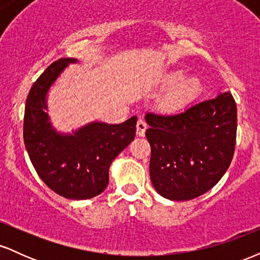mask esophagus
Here are the masks:
<instances>
[{"mask_svg":"<svg viewBox=\"0 0 260 260\" xmlns=\"http://www.w3.org/2000/svg\"><path fill=\"white\" fill-rule=\"evenodd\" d=\"M147 128H148L147 122L143 120V118L138 120V122H137V134H138L139 137H144L145 129H147Z\"/></svg>","mask_w":260,"mask_h":260,"instance_id":"1","label":"esophagus"}]
</instances>
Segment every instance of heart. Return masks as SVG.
I'll list each match as a JSON object with an SVG mask.
<instances>
[{
  "label": "heart",
  "mask_w": 260,
  "mask_h": 260,
  "mask_svg": "<svg viewBox=\"0 0 260 260\" xmlns=\"http://www.w3.org/2000/svg\"><path fill=\"white\" fill-rule=\"evenodd\" d=\"M184 72L175 71L166 78V86L171 88L164 95L161 106L168 111H176L192 101L201 92V80L196 77L184 78Z\"/></svg>",
  "instance_id": "obj_1"
}]
</instances>
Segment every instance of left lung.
<instances>
[{"label":"left lung","mask_w":260,"mask_h":260,"mask_svg":"<svg viewBox=\"0 0 260 260\" xmlns=\"http://www.w3.org/2000/svg\"><path fill=\"white\" fill-rule=\"evenodd\" d=\"M150 180L171 201L204 194L221 180L235 153L237 107L223 92L174 115L148 112Z\"/></svg>","instance_id":"left-lung-1"}]
</instances>
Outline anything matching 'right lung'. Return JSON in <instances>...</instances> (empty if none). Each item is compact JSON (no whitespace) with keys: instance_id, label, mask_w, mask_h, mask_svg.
<instances>
[{"instance_id":"right-lung-1","label":"right lung","mask_w":260,"mask_h":260,"mask_svg":"<svg viewBox=\"0 0 260 260\" xmlns=\"http://www.w3.org/2000/svg\"><path fill=\"white\" fill-rule=\"evenodd\" d=\"M74 58H59L32 84L25 103L23 137L39 177L68 199H90L105 190L111 162L136 136L137 117L120 124L94 122L73 136L58 134L49 122L46 92Z\"/></svg>"}]
</instances>
